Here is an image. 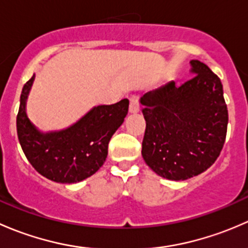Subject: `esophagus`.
Returning a JSON list of instances; mask_svg holds the SVG:
<instances>
[{"label": "esophagus", "mask_w": 248, "mask_h": 248, "mask_svg": "<svg viewBox=\"0 0 248 248\" xmlns=\"http://www.w3.org/2000/svg\"><path fill=\"white\" fill-rule=\"evenodd\" d=\"M140 111L139 106V97L138 96H132L131 102H129V114H137Z\"/></svg>", "instance_id": "esophagus-1"}]
</instances>
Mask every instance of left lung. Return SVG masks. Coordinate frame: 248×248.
<instances>
[{"mask_svg":"<svg viewBox=\"0 0 248 248\" xmlns=\"http://www.w3.org/2000/svg\"><path fill=\"white\" fill-rule=\"evenodd\" d=\"M191 80L175 81L140 98L146 121L141 155L157 175L172 181L202 174L219 156L228 109L219 78L198 60L189 61Z\"/></svg>","mask_w":248,"mask_h":248,"instance_id":"left-lung-1","label":"left lung"}]
</instances>
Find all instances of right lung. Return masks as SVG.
<instances>
[{
    "instance_id": "obj_1",
    "label": "right lung",
    "mask_w": 248,
    "mask_h": 248,
    "mask_svg": "<svg viewBox=\"0 0 248 248\" xmlns=\"http://www.w3.org/2000/svg\"><path fill=\"white\" fill-rule=\"evenodd\" d=\"M34 74L22 87L16 131L25 156L46 179L60 184H77L103 166L112 134L124 124L128 99L110 106H97L69 127L43 132L34 126L26 112V103Z\"/></svg>"
}]
</instances>
